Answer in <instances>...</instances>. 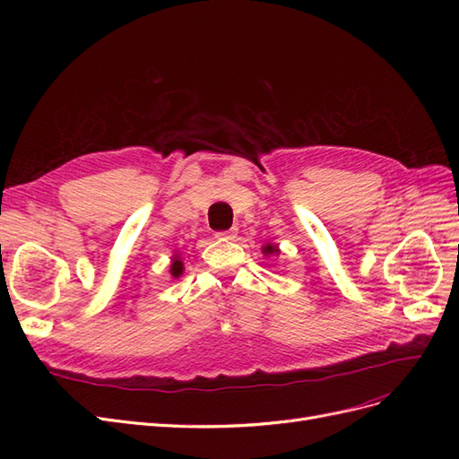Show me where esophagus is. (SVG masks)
Wrapping results in <instances>:
<instances>
[{"instance_id":"obj_1","label":"esophagus","mask_w":459,"mask_h":459,"mask_svg":"<svg viewBox=\"0 0 459 459\" xmlns=\"http://www.w3.org/2000/svg\"><path fill=\"white\" fill-rule=\"evenodd\" d=\"M216 239H235V235H238V228H231V230H226V231H216Z\"/></svg>"}]
</instances>
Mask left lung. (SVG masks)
I'll return each instance as SVG.
<instances>
[{
    "mask_svg": "<svg viewBox=\"0 0 459 459\" xmlns=\"http://www.w3.org/2000/svg\"><path fill=\"white\" fill-rule=\"evenodd\" d=\"M262 253H264V256H277L281 251H280V247H277V245L266 243L262 247Z\"/></svg>",
    "mask_w": 459,
    "mask_h": 459,
    "instance_id": "obj_1",
    "label": "left lung"
}]
</instances>
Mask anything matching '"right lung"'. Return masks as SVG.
<instances>
[{
	"label": "right lung",
	"instance_id": "obj_1",
	"mask_svg": "<svg viewBox=\"0 0 459 459\" xmlns=\"http://www.w3.org/2000/svg\"><path fill=\"white\" fill-rule=\"evenodd\" d=\"M184 273V262H182V255H179V251H176L172 255V262H170V275L174 277V280H178L179 275Z\"/></svg>",
	"mask_w": 459,
	"mask_h": 459
}]
</instances>
